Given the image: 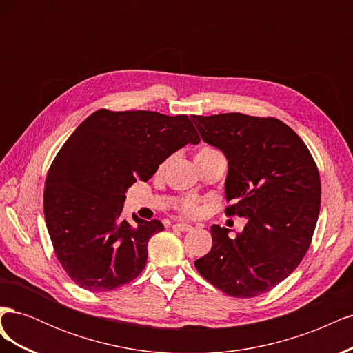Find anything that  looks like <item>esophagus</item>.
<instances>
[{"label": "esophagus", "mask_w": 353, "mask_h": 353, "mask_svg": "<svg viewBox=\"0 0 353 353\" xmlns=\"http://www.w3.org/2000/svg\"><path fill=\"white\" fill-rule=\"evenodd\" d=\"M172 228H174V230H178V231H183V232L193 230V227L188 225V223H175V225H174Z\"/></svg>", "instance_id": "34e87169"}]
</instances>
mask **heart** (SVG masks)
Returning <instances> with one entry per match:
<instances>
[{
  "instance_id": "1",
  "label": "heart",
  "mask_w": 353,
  "mask_h": 353,
  "mask_svg": "<svg viewBox=\"0 0 353 353\" xmlns=\"http://www.w3.org/2000/svg\"><path fill=\"white\" fill-rule=\"evenodd\" d=\"M212 153H218V150H215V148H212V147H203L201 150L197 153V156H205V154H212ZM181 210H183V213H185V215H188V216H194L199 213V208L193 200H187L183 205V208H181Z\"/></svg>"
}]
</instances>
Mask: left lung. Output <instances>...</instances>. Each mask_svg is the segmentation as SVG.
I'll use <instances>...</instances> for the list:
<instances>
[{"label": "left lung", "mask_w": 353, "mask_h": 353, "mask_svg": "<svg viewBox=\"0 0 353 353\" xmlns=\"http://www.w3.org/2000/svg\"><path fill=\"white\" fill-rule=\"evenodd\" d=\"M201 140L228 160L227 215L245 218L236 239L212 225V249L194 262L203 279L232 297L270 292L301 263L321 206V181L299 135L274 117L193 116Z\"/></svg>", "instance_id": "obj_1"}]
</instances>
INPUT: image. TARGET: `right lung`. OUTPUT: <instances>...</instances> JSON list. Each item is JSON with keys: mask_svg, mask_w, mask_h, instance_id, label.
<instances>
[{"mask_svg": "<svg viewBox=\"0 0 353 353\" xmlns=\"http://www.w3.org/2000/svg\"><path fill=\"white\" fill-rule=\"evenodd\" d=\"M200 137L185 114L94 112L60 148L44 191V215L57 259L90 292L128 284L147 263L159 221L121 218L126 191L148 181L165 160Z\"/></svg>", "mask_w": 353, "mask_h": 353, "instance_id": "right-lung-1", "label": "right lung"}]
</instances>
